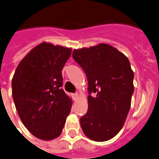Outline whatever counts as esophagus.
I'll list each match as a JSON object with an SVG mask.
<instances>
[{"mask_svg":"<svg viewBox=\"0 0 159 159\" xmlns=\"http://www.w3.org/2000/svg\"><path fill=\"white\" fill-rule=\"evenodd\" d=\"M72 97H73V100H76L77 99V98H78V93H73L72 94Z\"/></svg>","mask_w":159,"mask_h":159,"instance_id":"obj_1","label":"esophagus"}]
</instances>
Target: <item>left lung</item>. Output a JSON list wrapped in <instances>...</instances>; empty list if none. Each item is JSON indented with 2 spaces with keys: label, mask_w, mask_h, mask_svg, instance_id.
Masks as SVG:
<instances>
[{
  "label": "left lung",
  "mask_w": 159,
  "mask_h": 159,
  "mask_svg": "<svg viewBox=\"0 0 159 159\" xmlns=\"http://www.w3.org/2000/svg\"><path fill=\"white\" fill-rule=\"evenodd\" d=\"M72 57L89 83V109L80 119L81 127L91 140L108 141L121 130L130 110L134 92L130 61L106 43L73 50Z\"/></svg>",
  "instance_id": "1"
}]
</instances>
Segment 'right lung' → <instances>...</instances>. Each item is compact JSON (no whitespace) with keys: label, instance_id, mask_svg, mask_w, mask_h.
I'll return each instance as SVG.
<instances>
[{"label":"right lung","instance_id":"add662e5","mask_svg":"<svg viewBox=\"0 0 159 159\" xmlns=\"http://www.w3.org/2000/svg\"><path fill=\"white\" fill-rule=\"evenodd\" d=\"M71 49L43 43L21 61L11 81L12 98L21 120L33 135L53 140L61 133L71 100L62 89L61 70Z\"/></svg>","mask_w":159,"mask_h":159}]
</instances>
